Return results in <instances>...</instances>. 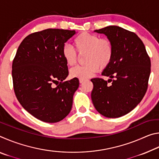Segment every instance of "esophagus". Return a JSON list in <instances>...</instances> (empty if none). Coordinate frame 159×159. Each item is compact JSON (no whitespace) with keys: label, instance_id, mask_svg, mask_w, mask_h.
<instances>
[{"label":"esophagus","instance_id":"obj_1","mask_svg":"<svg viewBox=\"0 0 159 159\" xmlns=\"http://www.w3.org/2000/svg\"><path fill=\"white\" fill-rule=\"evenodd\" d=\"M85 81V79H79V82H80V83H83Z\"/></svg>","mask_w":159,"mask_h":159}]
</instances>
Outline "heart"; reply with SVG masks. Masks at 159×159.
<instances>
[{"instance_id": "b5f03b06", "label": "heart", "mask_w": 159, "mask_h": 159, "mask_svg": "<svg viewBox=\"0 0 159 159\" xmlns=\"http://www.w3.org/2000/svg\"><path fill=\"white\" fill-rule=\"evenodd\" d=\"M74 45L80 55H84V65L76 66L70 70L73 78L86 79L99 71V67L105 68L111 62L113 57V46L107 38H100L98 35L83 32L74 40ZM61 55L69 66L76 63L78 55L69 45H64Z\"/></svg>"}]
</instances>
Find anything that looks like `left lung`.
Listing matches in <instances>:
<instances>
[{
	"label": "left lung",
	"instance_id": "1",
	"mask_svg": "<svg viewBox=\"0 0 159 159\" xmlns=\"http://www.w3.org/2000/svg\"><path fill=\"white\" fill-rule=\"evenodd\" d=\"M95 31L106 35L111 41L113 57L102 73L111 79L108 82L99 78L91 79L93 105L105 117L123 116L135 108L147 92L150 58L143 42L134 32L117 26ZM108 82L111 85L107 84Z\"/></svg>",
	"mask_w": 159,
	"mask_h": 159
}]
</instances>
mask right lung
Segmentation results:
<instances>
[{
  "label": "right lung",
  "mask_w": 159,
  "mask_h": 159,
  "mask_svg": "<svg viewBox=\"0 0 159 159\" xmlns=\"http://www.w3.org/2000/svg\"><path fill=\"white\" fill-rule=\"evenodd\" d=\"M75 34L74 30L48 29L29 34L13 60L15 95L24 109L43 122H59L71 111L79 80L64 81L69 71L61 50Z\"/></svg>",
  "instance_id": "1"
}]
</instances>
